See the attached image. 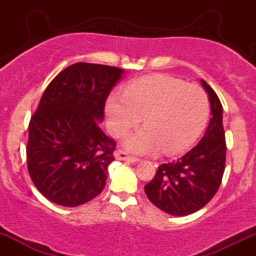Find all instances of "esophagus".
<instances>
[{
	"instance_id": "esophagus-1",
	"label": "esophagus",
	"mask_w": 256,
	"mask_h": 256,
	"mask_svg": "<svg viewBox=\"0 0 256 256\" xmlns=\"http://www.w3.org/2000/svg\"><path fill=\"white\" fill-rule=\"evenodd\" d=\"M114 156H116V158H118V160L128 161V162H131V164H136L138 161L137 158L130 156V155L126 154L124 150H116L114 152Z\"/></svg>"
}]
</instances>
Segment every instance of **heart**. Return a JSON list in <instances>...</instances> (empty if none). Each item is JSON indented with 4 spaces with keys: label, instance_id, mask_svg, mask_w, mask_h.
<instances>
[{
    "label": "heart",
    "instance_id": "obj_1",
    "mask_svg": "<svg viewBox=\"0 0 256 256\" xmlns=\"http://www.w3.org/2000/svg\"><path fill=\"white\" fill-rule=\"evenodd\" d=\"M108 128L122 137L140 122L144 128L125 142L140 154H176L189 148L204 131L210 116V101L198 85L165 74L138 78L124 95H112L106 104Z\"/></svg>",
    "mask_w": 256,
    "mask_h": 256
}]
</instances>
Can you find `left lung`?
Wrapping results in <instances>:
<instances>
[{
  "label": "left lung",
  "instance_id": "obj_1",
  "mask_svg": "<svg viewBox=\"0 0 256 256\" xmlns=\"http://www.w3.org/2000/svg\"><path fill=\"white\" fill-rule=\"evenodd\" d=\"M201 84L208 94L212 116L204 137L177 161L161 164L144 186L149 201L171 216H188L204 207L218 192L224 174L222 106L212 88L202 79Z\"/></svg>",
  "mask_w": 256,
  "mask_h": 256
}]
</instances>
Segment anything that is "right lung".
Instances as JSON below:
<instances>
[{"label":"right lung","instance_id":"1","mask_svg":"<svg viewBox=\"0 0 256 256\" xmlns=\"http://www.w3.org/2000/svg\"><path fill=\"white\" fill-rule=\"evenodd\" d=\"M122 73L118 67L77 62L46 86L28 124L26 156L32 182L49 201L77 207L104 190L116 140L98 122Z\"/></svg>","mask_w":256,"mask_h":256}]
</instances>
